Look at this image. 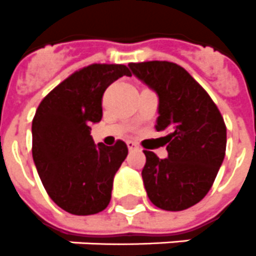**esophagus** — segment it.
I'll return each instance as SVG.
<instances>
[{
    "instance_id": "34e87169",
    "label": "esophagus",
    "mask_w": 256,
    "mask_h": 256,
    "mask_svg": "<svg viewBox=\"0 0 256 256\" xmlns=\"http://www.w3.org/2000/svg\"><path fill=\"white\" fill-rule=\"evenodd\" d=\"M126 145H128V149H130V150L138 148V144H136L134 141H126Z\"/></svg>"
}]
</instances>
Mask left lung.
Returning <instances> with one entry per match:
<instances>
[{
  "instance_id": "1",
  "label": "left lung",
  "mask_w": 256,
  "mask_h": 256,
  "mask_svg": "<svg viewBox=\"0 0 256 256\" xmlns=\"http://www.w3.org/2000/svg\"><path fill=\"white\" fill-rule=\"evenodd\" d=\"M158 95L156 130H165L168 158L144 150L141 172L153 205L181 212L205 197L226 153V124L216 104L184 67L166 60L130 63Z\"/></svg>"
}]
</instances>
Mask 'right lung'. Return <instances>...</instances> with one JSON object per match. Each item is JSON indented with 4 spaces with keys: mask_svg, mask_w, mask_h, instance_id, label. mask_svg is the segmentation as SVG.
Returning a JSON list of instances; mask_svg holds the SVG:
<instances>
[{
    "mask_svg": "<svg viewBox=\"0 0 256 256\" xmlns=\"http://www.w3.org/2000/svg\"><path fill=\"white\" fill-rule=\"evenodd\" d=\"M132 74L124 64L94 63L44 96L32 118V158L48 197L67 212L91 216L111 201L116 172L128 146L95 145L90 124L100 122L102 98L112 82Z\"/></svg>",
    "mask_w": 256,
    "mask_h": 256,
    "instance_id": "right-lung-1",
    "label": "right lung"
}]
</instances>
